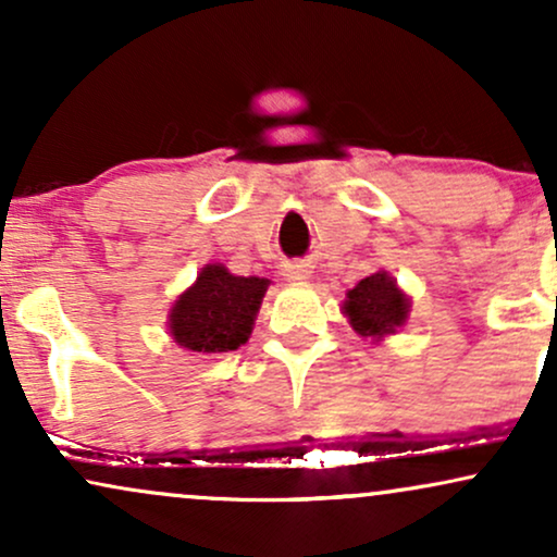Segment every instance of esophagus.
I'll return each instance as SVG.
<instances>
[{"mask_svg":"<svg viewBox=\"0 0 557 557\" xmlns=\"http://www.w3.org/2000/svg\"><path fill=\"white\" fill-rule=\"evenodd\" d=\"M284 276L289 278V281H294V284H299V281H307V278H310V271H307V265H301V263H292V265H286V268H284Z\"/></svg>","mask_w":557,"mask_h":557,"instance_id":"obj_1","label":"esophagus"}]
</instances>
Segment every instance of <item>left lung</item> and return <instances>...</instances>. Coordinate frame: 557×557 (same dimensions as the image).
I'll return each mask as SVG.
<instances>
[{
  "label": "left lung",
  "mask_w": 557,
  "mask_h": 557,
  "mask_svg": "<svg viewBox=\"0 0 557 557\" xmlns=\"http://www.w3.org/2000/svg\"><path fill=\"white\" fill-rule=\"evenodd\" d=\"M408 297L397 289L395 281L387 273H372V276L361 278L359 284L348 292L346 310L351 327L359 335H372V338H382V335L395 333L397 327L405 325L408 320Z\"/></svg>",
  "instance_id": "8db88e82"
}]
</instances>
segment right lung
<instances>
[{
	"mask_svg": "<svg viewBox=\"0 0 557 557\" xmlns=\"http://www.w3.org/2000/svg\"><path fill=\"white\" fill-rule=\"evenodd\" d=\"M265 289L268 278L232 276L224 265H206L196 284L177 297L170 333L188 351H235L250 338Z\"/></svg>",
	"mask_w": 557,
	"mask_h": 557,
	"instance_id": "1",
	"label": "right lung"
}]
</instances>
